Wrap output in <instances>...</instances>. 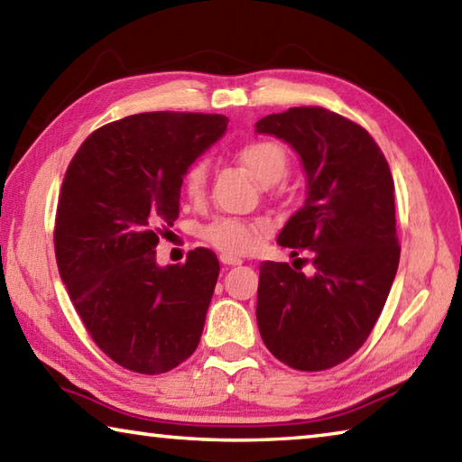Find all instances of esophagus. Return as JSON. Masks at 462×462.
<instances>
[{
  "label": "esophagus",
  "mask_w": 462,
  "mask_h": 462,
  "mask_svg": "<svg viewBox=\"0 0 462 462\" xmlns=\"http://www.w3.org/2000/svg\"><path fill=\"white\" fill-rule=\"evenodd\" d=\"M220 261L224 264H240L242 263L238 256H232V254H220Z\"/></svg>",
  "instance_id": "1"
}]
</instances>
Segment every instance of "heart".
Instances as JSON below:
<instances>
[{
    "mask_svg": "<svg viewBox=\"0 0 462 462\" xmlns=\"http://www.w3.org/2000/svg\"><path fill=\"white\" fill-rule=\"evenodd\" d=\"M238 159L264 185L277 183L279 179H283L289 167L283 144L271 138L248 140L238 148ZM208 175L209 169L206 161H195L187 167L183 175V193L187 195V199L195 203L206 198ZM264 230H267V222L261 220V217L246 220V217L220 216L203 228L201 236L222 253L245 254L254 248Z\"/></svg>",
    "mask_w": 462,
    "mask_h": 462,
    "instance_id": "b5f03b06",
    "label": "heart"
}]
</instances>
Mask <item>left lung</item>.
Segmentation results:
<instances>
[{"mask_svg": "<svg viewBox=\"0 0 462 462\" xmlns=\"http://www.w3.org/2000/svg\"><path fill=\"white\" fill-rule=\"evenodd\" d=\"M256 132L301 156L308 198L277 242L311 253V275L261 263L256 322L263 342L297 371H326L353 356L385 306L402 246L393 177L361 124L326 107L264 116Z\"/></svg>", "mask_w": 462, "mask_h": 462, "instance_id": "1", "label": "left lung"}]
</instances>
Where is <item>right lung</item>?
I'll use <instances>...</instances> for the list:
<instances>
[{"instance_id":"1","label":"right lung","mask_w":462,"mask_h":462,"mask_svg":"<svg viewBox=\"0 0 462 462\" xmlns=\"http://www.w3.org/2000/svg\"><path fill=\"white\" fill-rule=\"evenodd\" d=\"M222 114L146 112L85 138L62 179L54 254L93 342L134 373L175 369L198 348L220 263L195 248L156 264L179 217L183 175L224 134Z\"/></svg>"}]
</instances>
